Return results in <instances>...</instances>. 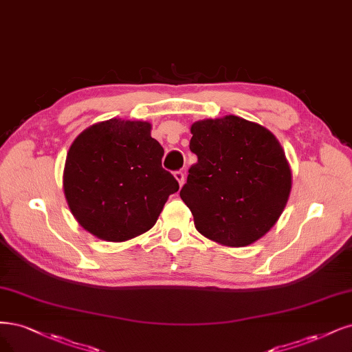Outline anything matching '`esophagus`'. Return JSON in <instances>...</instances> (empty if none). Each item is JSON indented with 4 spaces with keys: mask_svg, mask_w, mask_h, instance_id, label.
<instances>
[{
    "mask_svg": "<svg viewBox=\"0 0 352 352\" xmlns=\"http://www.w3.org/2000/svg\"><path fill=\"white\" fill-rule=\"evenodd\" d=\"M175 177H176V180L179 182V185L180 186H184V184H185V173L184 172H175Z\"/></svg>",
    "mask_w": 352,
    "mask_h": 352,
    "instance_id": "obj_1",
    "label": "esophagus"
}]
</instances>
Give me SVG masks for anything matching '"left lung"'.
Instances as JSON below:
<instances>
[{
    "mask_svg": "<svg viewBox=\"0 0 352 352\" xmlns=\"http://www.w3.org/2000/svg\"><path fill=\"white\" fill-rule=\"evenodd\" d=\"M189 168L180 198L198 232L223 246L243 248L281 217L292 192V168L270 129L227 115L190 126Z\"/></svg>",
    "mask_w": 352,
    "mask_h": 352,
    "instance_id": "obj_1",
    "label": "left lung"
}]
</instances>
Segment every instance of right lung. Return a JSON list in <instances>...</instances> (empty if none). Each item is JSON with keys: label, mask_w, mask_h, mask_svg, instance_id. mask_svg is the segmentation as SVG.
<instances>
[{"label": "right lung", "mask_w": 352, "mask_h": 352, "mask_svg": "<svg viewBox=\"0 0 352 352\" xmlns=\"http://www.w3.org/2000/svg\"><path fill=\"white\" fill-rule=\"evenodd\" d=\"M164 150L144 120L109 119L72 141L63 186L78 224L106 241H126L155 224L179 190L162 167Z\"/></svg>", "instance_id": "right-lung-1"}]
</instances>
